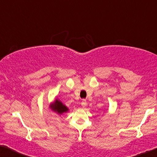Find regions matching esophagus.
<instances>
[{
  "mask_svg": "<svg viewBox=\"0 0 157 157\" xmlns=\"http://www.w3.org/2000/svg\"><path fill=\"white\" fill-rule=\"evenodd\" d=\"M86 104H87V103H86V100L85 99H83L82 101V103H81L82 106L83 108H85V107L86 106Z\"/></svg>",
  "mask_w": 157,
  "mask_h": 157,
  "instance_id": "1",
  "label": "esophagus"
}]
</instances>
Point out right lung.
I'll return each mask as SVG.
<instances>
[{
  "label": "right lung",
  "mask_w": 157,
  "mask_h": 157,
  "mask_svg": "<svg viewBox=\"0 0 157 157\" xmlns=\"http://www.w3.org/2000/svg\"><path fill=\"white\" fill-rule=\"evenodd\" d=\"M51 107H52L53 111H54L56 113L59 114L65 113V112L68 111V109H67L61 101H58V99H56V101L53 103L52 106Z\"/></svg>",
  "instance_id": "add662e5"
}]
</instances>
